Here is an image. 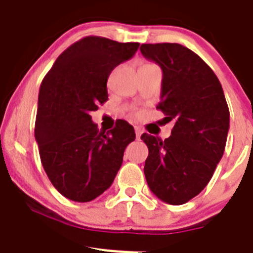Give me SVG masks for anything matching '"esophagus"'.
<instances>
[{"label": "esophagus", "mask_w": 253, "mask_h": 253, "mask_svg": "<svg viewBox=\"0 0 253 253\" xmlns=\"http://www.w3.org/2000/svg\"><path fill=\"white\" fill-rule=\"evenodd\" d=\"M134 132H136L137 139H139V138H141V136H142V133H143V131H142V128H141V127H138V126H134Z\"/></svg>", "instance_id": "esophagus-1"}]
</instances>
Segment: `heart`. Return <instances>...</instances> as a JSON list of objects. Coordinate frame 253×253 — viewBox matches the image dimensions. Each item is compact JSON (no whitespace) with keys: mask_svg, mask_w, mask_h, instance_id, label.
<instances>
[{"mask_svg":"<svg viewBox=\"0 0 253 253\" xmlns=\"http://www.w3.org/2000/svg\"><path fill=\"white\" fill-rule=\"evenodd\" d=\"M148 65H152V63H144V65H143V66H148Z\"/></svg>","mask_w":253,"mask_h":253,"instance_id":"obj_1","label":"heart"}]
</instances>
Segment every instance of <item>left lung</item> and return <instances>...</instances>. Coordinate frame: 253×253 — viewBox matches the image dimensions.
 I'll use <instances>...</instances> for the list:
<instances>
[{
	"instance_id": "1",
	"label": "left lung",
	"mask_w": 253,
	"mask_h": 253,
	"mask_svg": "<svg viewBox=\"0 0 253 253\" xmlns=\"http://www.w3.org/2000/svg\"><path fill=\"white\" fill-rule=\"evenodd\" d=\"M141 52L163 71L164 121H174L169 138L143 133L149 154L144 165L148 186L159 200L183 205L198 195L224 154L229 108L211 68L180 44H143Z\"/></svg>"
}]
</instances>
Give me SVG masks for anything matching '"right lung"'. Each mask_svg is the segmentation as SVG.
<instances>
[{
    "label": "right lung",
    "instance_id": "right-lung-1",
    "mask_svg": "<svg viewBox=\"0 0 253 253\" xmlns=\"http://www.w3.org/2000/svg\"><path fill=\"white\" fill-rule=\"evenodd\" d=\"M139 42L85 37L66 48L42 79L35 139L47 177L75 202H89L108 190L127 145L136 138L128 122L99 131L90 112L108 100L111 71L129 60Z\"/></svg>",
    "mask_w": 253,
    "mask_h": 253
}]
</instances>
